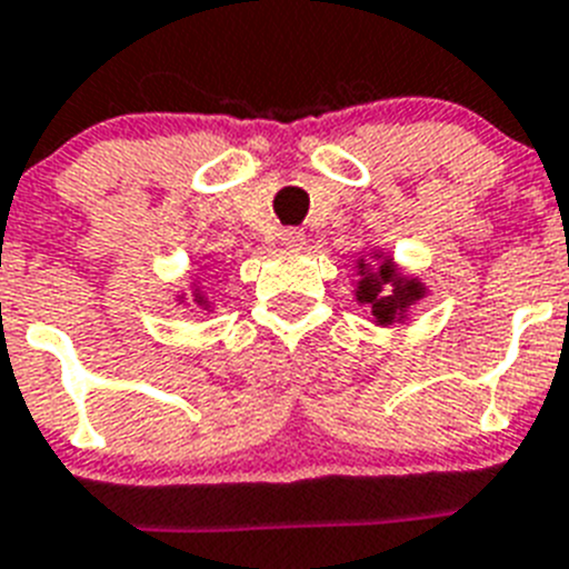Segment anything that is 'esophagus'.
Listing matches in <instances>:
<instances>
[{
  "label": "esophagus",
  "mask_w": 569,
  "mask_h": 569,
  "mask_svg": "<svg viewBox=\"0 0 569 569\" xmlns=\"http://www.w3.org/2000/svg\"><path fill=\"white\" fill-rule=\"evenodd\" d=\"M280 243L286 246H300L306 240V231L298 229V226H289V229H280Z\"/></svg>",
  "instance_id": "34e87169"
}]
</instances>
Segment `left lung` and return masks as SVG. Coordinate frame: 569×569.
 Instances as JSON below:
<instances>
[{"instance_id":"obj_1","label":"left lung","mask_w":569,"mask_h":569,"mask_svg":"<svg viewBox=\"0 0 569 569\" xmlns=\"http://www.w3.org/2000/svg\"><path fill=\"white\" fill-rule=\"evenodd\" d=\"M389 279H395V271H392V266L383 263L378 269V274H372V278H363L358 286L360 303L372 306V315L378 320H383V323H387V320H392V315L398 312V309H403L407 303H412V300L421 298V286L415 283V280H407V283H403V280H396L393 295L389 299H383L379 295V286L388 282Z\"/></svg>"}]
</instances>
